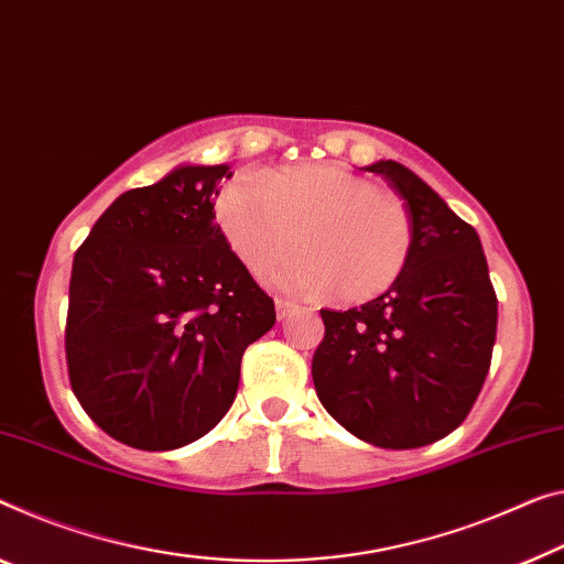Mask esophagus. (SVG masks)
Returning a JSON list of instances; mask_svg holds the SVG:
<instances>
[{
  "label": "esophagus",
  "instance_id": "1",
  "mask_svg": "<svg viewBox=\"0 0 564 564\" xmlns=\"http://www.w3.org/2000/svg\"><path fill=\"white\" fill-rule=\"evenodd\" d=\"M300 307L294 305V302H288V300H276V317L280 319H284V317H290L292 312H297Z\"/></svg>",
  "mask_w": 564,
  "mask_h": 564
}]
</instances>
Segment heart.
<instances>
[{"label":"heart","instance_id":"1","mask_svg":"<svg viewBox=\"0 0 564 564\" xmlns=\"http://www.w3.org/2000/svg\"><path fill=\"white\" fill-rule=\"evenodd\" d=\"M224 241L254 276H264L297 245L305 252L270 274L302 297L335 290L343 302H366L398 282L413 249L411 214L401 198L378 192L355 173L300 163L257 181H229L214 204Z\"/></svg>","mask_w":564,"mask_h":564}]
</instances>
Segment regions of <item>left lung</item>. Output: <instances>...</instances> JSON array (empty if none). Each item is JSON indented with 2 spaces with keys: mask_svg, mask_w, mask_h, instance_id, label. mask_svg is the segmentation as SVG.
<instances>
[{
  "mask_svg": "<svg viewBox=\"0 0 564 564\" xmlns=\"http://www.w3.org/2000/svg\"><path fill=\"white\" fill-rule=\"evenodd\" d=\"M403 196L413 249L398 282L366 305L319 310L312 380L325 411L380 448H419L464 423L491 366L497 292L479 234L411 169L378 161Z\"/></svg>",
  "mask_w": 564,
  "mask_h": 564,
  "instance_id": "1",
  "label": "left lung"
}]
</instances>
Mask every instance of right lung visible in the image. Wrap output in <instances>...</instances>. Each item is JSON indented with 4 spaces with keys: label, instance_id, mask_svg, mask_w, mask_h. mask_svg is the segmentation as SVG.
<instances>
[{
    "label": "right lung",
    "instance_id": "1",
    "mask_svg": "<svg viewBox=\"0 0 564 564\" xmlns=\"http://www.w3.org/2000/svg\"><path fill=\"white\" fill-rule=\"evenodd\" d=\"M229 166H178L112 202L75 252L65 358L85 413L120 444L171 452L231 409L274 302L224 241Z\"/></svg>",
    "mask_w": 564,
    "mask_h": 564
}]
</instances>
